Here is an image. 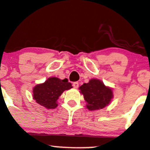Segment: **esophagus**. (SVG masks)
<instances>
[{
    "label": "esophagus",
    "instance_id": "1",
    "mask_svg": "<svg viewBox=\"0 0 150 150\" xmlns=\"http://www.w3.org/2000/svg\"><path fill=\"white\" fill-rule=\"evenodd\" d=\"M73 86L74 87H75V88H77V87H79V83L77 82H73Z\"/></svg>",
    "mask_w": 150,
    "mask_h": 150
}]
</instances>
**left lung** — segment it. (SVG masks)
<instances>
[{"instance_id":"obj_1","label":"left lung","mask_w":150,"mask_h":150,"mask_svg":"<svg viewBox=\"0 0 150 150\" xmlns=\"http://www.w3.org/2000/svg\"><path fill=\"white\" fill-rule=\"evenodd\" d=\"M87 102V108L94 111L104 108L111 102L113 97L112 89L106 87L97 79H92L88 83H84L79 87Z\"/></svg>"}]
</instances>
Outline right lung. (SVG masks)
<instances>
[{
	"label": "right lung",
	"mask_w": 150,
	"mask_h": 150,
	"mask_svg": "<svg viewBox=\"0 0 150 150\" xmlns=\"http://www.w3.org/2000/svg\"><path fill=\"white\" fill-rule=\"evenodd\" d=\"M72 85L66 78L49 77L45 82L39 84L33 88V99L36 102L48 109L57 107V100L65 90L72 88Z\"/></svg>",
	"instance_id": "1"
}]
</instances>
